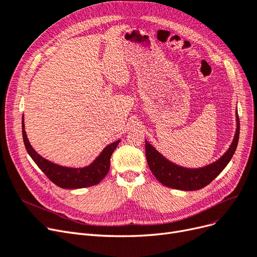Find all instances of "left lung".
<instances>
[{
    "mask_svg": "<svg viewBox=\"0 0 257 257\" xmlns=\"http://www.w3.org/2000/svg\"><path fill=\"white\" fill-rule=\"evenodd\" d=\"M239 139V118L236 109V130L230 147L215 162L203 167L191 168L180 166L165 158L155 146L145 140L146 159L151 173L155 175L160 183L163 185L191 192L201 189L219 175L231 161Z\"/></svg>",
    "mask_w": 257,
    "mask_h": 257,
    "instance_id": "obj_1",
    "label": "left lung"
}]
</instances>
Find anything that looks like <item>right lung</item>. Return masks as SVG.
<instances>
[{
  "label": "right lung",
  "mask_w": 257,
  "mask_h": 257,
  "mask_svg": "<svg viewBox=\"0 0 257 257\" xmlns=\"http://www.w3.org/2000/svg\"><path fill=\"white\" fill-rule=\"evenodd\" d=\"M22 135L24 145L28 155L34 160L45 176L51 181L61 188H83L89 187L95 184H98L101 180L107 176L110 169V159L113 151L117 147L120 140H117L113 143L104 147L101 153L96 157L91 164L84 167H68L58 165L44 159L32 147L30 141L27 139L24 116L22 117Z\"/></svg>",
  "instance_id": "right-lung-1"
}]
</instances>
